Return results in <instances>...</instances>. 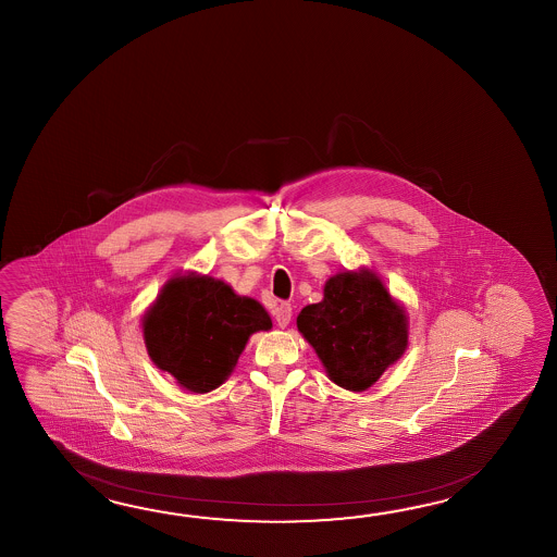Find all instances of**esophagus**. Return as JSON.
<instances>
[{
  "label": "esophagus",
  "mask_w": 557,
  "mask_h": 557,
  "mask_svg": "<svg viewBox=\"0 0 557 557\" xmlns=\"http://www.w3.org/2000/svg\"><path fill=\"white\" fill-rule=\"evenodd\" d=\"M293 319V307L290 305H278L276 310H274V320H276V324L281 326V329H286L288 326V322Z\"/></svg>",
  "instance_id": "esophagus-1"
}]
</instances>
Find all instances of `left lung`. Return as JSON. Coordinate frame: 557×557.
Wrapping results in <instances>:
<instances>
[{
	"label": "left lung",
	"instance_id": "1",
	"mask_svg": "<svg viewBox=\"0 0 557 557\" xmlns=\"http://www.w3.org/2000/svg\"><path fill=\"white\" fill-rule=\"evenodd\" d=\"M296 326L344 391H368L408 348L406 308L367 267L332 274L324 298L302 308Z\"/></svg>",
	"mask_w": 557,
	"mask_h": 557
}]
</instances>
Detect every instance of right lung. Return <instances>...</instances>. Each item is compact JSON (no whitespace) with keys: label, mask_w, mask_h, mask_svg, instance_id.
Listing matches in <instances>:
<instances>
[{"label":"right lung","mask_w":557,"mask_h":557,"mask_svg":"<svg viewBox=\"0 0 557 557\" xmlns=\"http://www.w3.org/2000/svg\"><path fill=\"white\" fill-rule=\"evenodd\" d=\"M271 329L273 320L259 300L197 273L171 276L141 320L154 367L195 394L219 388L233 374L250 334Z\"/></svg>","instance_id":"add662e5"}]
</instances>
